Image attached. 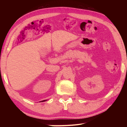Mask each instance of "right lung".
<instances>
[{"mask_svg":"<svg viewBox=\"0 0 127 127\" xmlns=\"http://www.w3.org/2000/svg\"><path fill=\"white\" fill-rule=\"evenodd\" d=\"M46 100H43V101H40V102H44V101H45Z\"/></svg>","mask_w":127,"mask_h":127,"instance_id":"add662e5","label":"right lung"}]
</instances>
